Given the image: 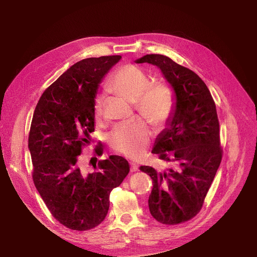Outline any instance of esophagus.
Here are the masks:
<instances>
[{"label":"esophagus","mask_w":257,"mask_h":257,"mask_svg":"<svg viewBox=\"0 0 257 257\" xmlns=\"http://www.w3.org/2000/svg\"><path fill=\"white\" fill-rule=\"evenodd\" d=\"M130 171H131V173L139 171V167H138V165H136V164H130Z\"/></svg>","instance_id":"esophagus-1"}]
</instances>
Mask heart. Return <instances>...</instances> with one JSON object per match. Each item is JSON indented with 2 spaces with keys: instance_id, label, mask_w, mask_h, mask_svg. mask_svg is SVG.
<instances>
[{
  "instance_id": "heart-1",
  "label": "heart",
  "mask_w": 257,
  "mask_h": 257,
  "mask_svg": "<svg viewBox=\"0 0 257 257\" xmlns=\"http://www.w3.org/2000/svg\"><path fill=\"white\" fill-rule=\"evenodd\" d=\"M107 88L117 96L136 104L138 112L155 127H163L171 117L175 107L174 91L161 81L151 83V79L141 67L126 64L111 76ZM103 99L94 104V117L100 118ZM151 132L144 120L134 119L118 126L110 137L113 149L131 158L141 157L150 142Z\"/></svg>"
}]
</instances>
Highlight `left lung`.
Listing matches in <instances>:
<instances>
[{"label":"left lung","mask_w":257,"mask_h":257,"mask_svg":"<svg viewBox=\"0 0 257 257\" xmlns=\"http://www.w3.org/2000/svg\"><path fill=\"white\" fill-rule=\"evenodd\" d=\"M136 62L156 65L174 91V111L157 136L152 153L175 161L178 168L157 172L143 166L140 170L153 181L148 202L152 217L166 225L180 224L200 211L221 164L215 104L202 79L168 56L150 54Z\"/></svg>","instance_id":"1"}]
</instances>
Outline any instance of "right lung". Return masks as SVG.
I'll return each instance as SVG.
<instances>
[{
    "label": "right lung",
    "instance_id": "obj_1",
    "mask_svg": "<svg viewBox=\"0 0 257 257\" xmlns=\"http://www.w3.org/2000/svg\"><path fill=\"white\" fill-rule=\"evenodd\" d=\"M119 55L82 59L67 69L42 94L34 110L28 148L33 181L53 217L65 227L85 231L101 224L109 195L130 171L128 161L111 155L98 171L78 166L82 147L94 131V99L104 76ZM99 146L96 154H102Z\"/></svg>",
    "mask_w": 257,
    "mask_h": 257
}]
</instances>
